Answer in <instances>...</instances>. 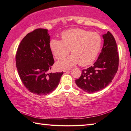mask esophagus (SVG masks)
<instances>
[{
    "instance_id": "1",
    "label": "esophagus",
    "mask_w": 131,
    "mask_h": 131,
    "mask_svg": "<svg viewBox=\"0 0 131 131\" xmlns=\"http://www.w3.org/2000/svg\"><path fill=\"white\" fill-rule=\"evenodd\" d=\"M71 69H65V70H63V72H69V71H70Z\"/></svg>"
}]
</instances>
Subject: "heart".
<instances>
[{"instance_id": "obj_1", "label": "heart", "mask_w": 131, "mask_h": 131, "mask_svg": "<svg viewBox=\"0 0 131 131\" xmlns=\"http://www.w3.org/2000/svg\"><path fill=\"white\" fill-rule=\"evenodd\" d=\"M62 40L52 39L49 47L57 59H60L70 52L72 55L57 62L58 69L70 68L79 63L81 66L91 64L100 51L102 37L96 32L81 29L66 30L61 34Z\"/></svg>"}]
</instances>
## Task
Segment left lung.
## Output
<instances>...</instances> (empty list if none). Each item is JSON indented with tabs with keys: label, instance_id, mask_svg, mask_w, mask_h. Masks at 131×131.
I'll return each instance as SVG.
<instances>
[{
	"label": "left lung",
	"instance_id": "1",
	"mask_svg": "<svg viewBox=\"0 0 131 131\" xmlns=\"http://www.w3.org/2000/svg\"><path fill=\"white\" fill-rule=\"evenodd\" d=\"M103 46L92 66L82 70L76 84L82 90L93 93L103 90L112 81L118 68L119 57L114 37L108 32L102 35Z\"/></svg>",
	"mask_w": 131,
	"mask_h": 131
}]
</instances>
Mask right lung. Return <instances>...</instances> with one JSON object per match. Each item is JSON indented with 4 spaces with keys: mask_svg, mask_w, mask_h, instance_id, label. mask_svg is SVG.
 I'll list each match as a JSON object with an SVG mask.
<instances>
[{
    "mask_svg": "<svg viewBox=\"0 0 131 131\" xmlns=\"http://www.w3.org/2000/svg\"><path fill=\"white\" fill-rule=\"evenodd\" d=\"M50 41L47 29H37L22 40L15 57L18 73L24 85L30 92L40 96L56 89L63 73H48L54 63Z\"/></svg>",
    "mask_w": 131,
    "mask_h": 131,
    "instance_id": "obj_1",
    "label": "right lung"
}]
</instances>
